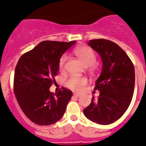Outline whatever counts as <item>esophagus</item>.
<instances>
[{
    "instance_id": "34e87169",
    "label": "esophagus",
    "mask_w": 146,
    "mask_h": 146,
    "mask_svg": "<svg viewBox=\"0 0 146 146\" xmlns=\"http://www.w3.org/2000/svg\"><path fill=\"white\" fill-rule=\"evenodd\" d=\"M74 96H76V97H80V94H77V93H74Z\"/></svg>"
}]
</instances>
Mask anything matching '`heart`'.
<instances>
[{
  "label": "heart",
  "mask_w": 146,
  "mask_h": 146,
  "mask_svg": "<svg viewBox=\"0 0 146 146\" xmlns=\"http://www.w3.org/2000/svg\"><path fill=\"white\" fill-rule=\"evenodd\" d=\"M74 54L85 66H91L96 61V56L93 49L87 46L79 47L74 50ZM66 56L64 55L61 57L58 63L60 71H64L66 61ZM88 80L85 77H72L67 80L66 85L69 89L74 91H80L87 85Z\"/></svg>",
  "instance_id": "1"
}]
</instances>
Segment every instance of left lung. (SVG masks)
<instances>
[{
    "label": "left lung",
    "mask_w": 146,
    "mask_h": 146,
    "mask_svg": "<svg viewBox=\"0 0 146 146\" xmlns=\"http://www.w3.org/2000/svg\"><path fill=\"white\" fill-rule=\"evenodd\" d=\"M88 45L99 53L102 70L96 80L97 100L83 110L88 119L99 125L118 120L128 109L135 88V69L130 58L117 44L105 39L90 40Z\"/></svg>",
    "instance_id": "obj_1"
}]
</instances>
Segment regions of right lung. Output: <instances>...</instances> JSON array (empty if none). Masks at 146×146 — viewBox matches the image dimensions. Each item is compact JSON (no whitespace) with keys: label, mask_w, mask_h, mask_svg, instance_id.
Here are the masks:
<instances>
[{"label":"right lung","mask_w":146,"mask_h":146,"mask_svg":"<svg viewBox=\"0 0 146 146\" xmlns=\"http://www.w3.org/2000/svg\"><path fill=\"white\" fill-rule=\"evenodd\" d=\"M75 42L42 41L19 59L14 91L22 111L35 124L52 125L64 114L72 92L62 88L54 94L49 88L58 74L61 56Z\"/></svg>","instance_id":"right-lung-1"}]
</instances>
